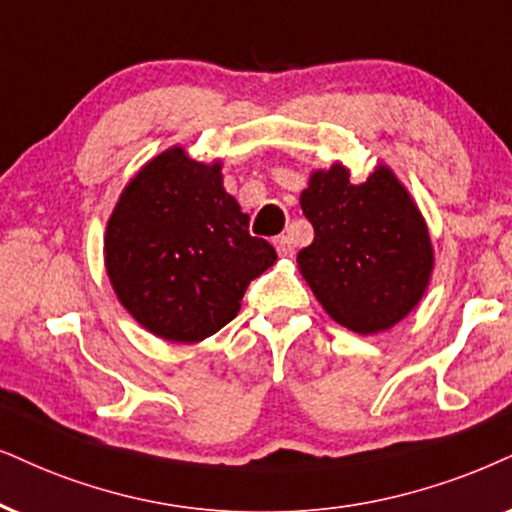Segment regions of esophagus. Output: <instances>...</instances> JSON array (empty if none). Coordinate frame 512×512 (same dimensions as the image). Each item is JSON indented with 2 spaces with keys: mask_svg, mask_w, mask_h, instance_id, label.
<instances>
[{
  "mask_svg": "<svg viewBox=\"0 0 512 512\" xmlns=\"http://www.w3.org/2000/svg\"><path fill=\"white\" fill-rule=\"evenodd\" d=\"M274 245H276L278 255H283V257L293 255V241H290V236H276Z\"/></svg>",
  "mask_w": 512,
  "mask_h": 512,
  "instance_id": "34e87169",
  "label": "esophagus"
}]
</instances>
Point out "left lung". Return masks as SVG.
Segmentation results:
<instances>
[{"instance_id":"8db88e82","label":"left lung","mask_w":512,"mask_h":512,"mask_svg":"<svg viewBox=\"0 0 512 512\" xmlns=\"http://www.w3.org/2000/svg\"><path fill=\"white\" fill-rule=\"evenodd\" d=\"M314 241L297 267L333 321L373 335L413 312L435 269L430 231L416 200L387 165L354 184L335 163L314 170L300 193Z\"/></svg>"}]
</instances>
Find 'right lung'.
<instances>
[{
    "mask_svg": "<svg viewBox=\"0 0 512 512\" xmlns=\"http://www.w3.org/2000/svg\"><path fill=\"white\" fill-rule=\"evenodd\" d=\"M224 191L222 163L170 146L122 189L103 262L122 307L155 338L191 345L224 328L245 288L276 262Z\"/></svg>",
    "mask_w": 512,
    "mask_h": 512,
    "instance_id": "obj_1",
    "label": "right lung"
}]
</instances>
